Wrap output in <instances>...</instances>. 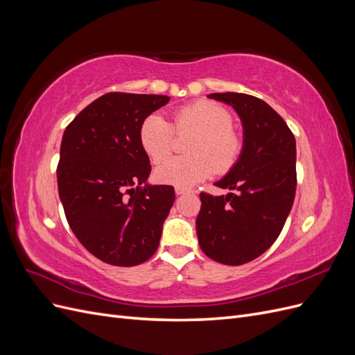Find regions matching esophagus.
<instances>
[{
	"label": "esophagus",
	"instance_id": "1",
	"mask_svg": "<svg viewBox=\"0 0 355 355\" xmlns=\"http://www.w3.org/2000/svg\"><path fill=\"white\" fill-rule=\"evenodd\" d=\"M175 192H176V196H185V194H189L191 189H188V188H182V187H176Z\"/></svg>",
	"mask_w": 355,
	"mask_h": 355
}]
</instances>
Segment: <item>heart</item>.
I'll use <instances>...</instances> for the list:
<instances>
[{"instance_id":"obj_1","label":"heart","mask_w":355,"mask_h":355,"mask_svg":"<svg viewBox=\"0 0 355 355\" xmlns=\"http://www.w3.org/2000/svg\"><path fill=\"white\" fill-rule=\"evenodd\" d=\"M176 133L196 132L188 144L189 155L175 157L155 168L161 184L192 187L216 173L231 170L241 157L243 137L232 128V115L225 106L198 101L173 114V124L163 115L149 114L139 127V142L153 163L164 161L175 149Z\"/></svg>"}]
</instances>
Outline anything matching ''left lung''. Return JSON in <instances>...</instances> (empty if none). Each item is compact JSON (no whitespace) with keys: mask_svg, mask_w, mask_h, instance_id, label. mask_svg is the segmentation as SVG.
Listing matches in <instances>:
<instances>
[{"mask_svg":"<svg viewBox=\"0 0 355 355\" xmlns=\"http://www.w3.org/2000/svg\"><path fill=\"white\" fill-rule=\"evenodd\" d=\"M231 105L243 124L240 159L216 187L201 192L196 228L201 250L225 265H243L265 253L280 235L296 192V141L286 121L262 99L244 93H211Z\"/></svg>","mask_w":355,"mask_h":355,"instance_id":"obj_1","label":"left lung"}]
</instances>
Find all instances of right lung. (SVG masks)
Masks as SVG:
<instances>
[{"instance_id": "right-lung-1", "label": "right lung", "mask_w": 355, "mask_h": 355, "mask_svg": "<svg viewBox=\"0 0 355 355\" xmlns=\"http://www.w3.org/2000/svg\"><path fill=\"white\" fill-rule=\"evenodd\" d=\"M168 101L161 94L106 93L63 133L59 197L75 237L102 262L135 266L158 249L175 188L148 185L151 164L139 127Z\"/></svg>"}]
</instances>
